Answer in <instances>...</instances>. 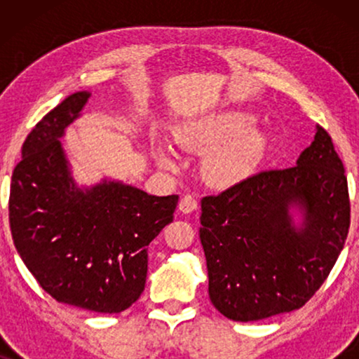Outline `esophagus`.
Instances as JSON below:
<instances>
[{
	"label": "esophagus",
	"instance_id": "obj_1",
	"mask_svg": "<svg viewBox=\"0 0 359 359\" xmlns=\"http://www.w3.org/2000/svg\"><path fill=\"white\" fill-rule=\"evenodd\" d=\"M198 208V199L194 198L193 194H184L180 201V210L184 214L193 212V210Z\"/></svg>",
	"mask_w": 359,
	"mask_h": 359
}]
</instances>
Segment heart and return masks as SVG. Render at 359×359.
Instances as JSON below:
<instances>
[{
  "label": "heart",
  "instance_id": "b5f03b06",
  "mask_svg": "<svg viewBox=\"0 0 359 359\" xmlns=\"http://www.w3.org/2000/svg\"><path fill=\"white\" fill-rule=\"evenodd\" d=\"M250 124H252L250 116L230 112L193 126L180 137V142L184 147L212 149L240 133L237 139L219 150L208 163L210 178L219 183H230L242 176L259 158L264 149V135L259 130H247L241 134ZM158 160L163 166L173 165L168 150H158Z\"/></svg>",
  "mask_w": 359,
  "mask_h": 359
}]
</instances>
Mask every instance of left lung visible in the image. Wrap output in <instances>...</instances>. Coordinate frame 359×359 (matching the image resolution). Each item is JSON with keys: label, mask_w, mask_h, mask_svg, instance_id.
Masks as SVG:
<instances>
[{"label": "left lung", "mask_w": 359, "mask_h": 359, "mask_svg": "<svg viewBox=\"0 0 359 359\" xmlns=\"http://www.w3.org/2000/svg\"><path fill=\"white\" fill-rule=\"evenodd\" d=\"M294 205L304 210L301 229L288 215ZM201 209L209 297L235 322L301 309L330 274L350 229L345 168L323 127L297 165L204 196Z\"/></svg>", "instance_id": "left-lung-1"}]
</instances>
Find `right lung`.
Wrapping results in <instances>:
<instances>
[{
    "mask_svg": "<svg viewBox=\"0 0 359 359\" xmlns=\"http://www.w3.org/2000/svg\"><path fill=\"white\" fill-rule=\"evenodd\" d=\"M88 97L68 96L24 140L9 225L19 257L57 302L119 313L144 292L147 250L173 220L180 196H150L119 181L76 188L58 139Z\"/></svg>",
    "mask_w": 359,
    "mask_h": 359,
    "instance_id": "obj_1",
    "label": "right lung"
}]
</instances>
